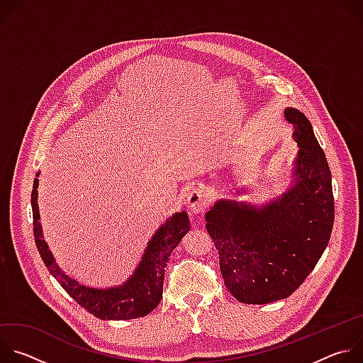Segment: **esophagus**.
Returning a JSON list of instances; mask_svg holds the SVG:
<instances>
[{"label": "esophagus", "mask_w": 363, "mask_h": 363, "mask_svg": "<svg viewBox=\"0 0 363 363\" xmlns=\"http://www.w3.org/2000/svg\"><path fill=\"white\" fill-rule=\"evenodd\" d=\"M210 202V195L208 191L202 186H196L192 188V191L188 194L186 196V203H188V208L194 216L202 214L203 210L206 208V203Z\"/></svg>", "instance_id": "obj_1"}]
</instances>
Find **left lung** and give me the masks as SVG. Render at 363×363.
Listing matches in <instances>:
<instances>
[{
	"label": "left lung",
	"mask_w": 363,
	"mask_h": 363,
	"mask_svg": "<svg viewBox=\"0 0 363 363\" xmlns=\"http://www.w3.org/2000/svg\"><path fill=\"white\" fill-rule=\"evenodd\" d=\"M284 118L300 147L293 185L262 206L220 199L205 214L224 284L247 304L277 301L297 290L320 260L333 228L335 199L325 152L300 111L287 108Z\"/></svg>",
	"instance_id": "left-lung-1"
}]
</instances>
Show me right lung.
<instances>
[{"label": "right lung", "instance_id": "right-lung-1", "mask_svg": "<svg viewBox=\"0 0 363 363\" xmlns=\"http://www.w3.org/2000/svg\"><path fill=\"white\" fill-rule=\"evenodd\" d=\"M38 177V174H37ZM38 178L34 179L31 192L33 230L37 250L48 272L60 286L89 313L101 320H128L149 315L162 298L164 276L172 250L189 231L186 211L174 214L153 234L133 274L118 287L94 289L80 284L69 277L56 263L55 255L43 238L37 203Z\"/></svg>", "mask_w": 363, "mask_h": 363}]
</instances>
